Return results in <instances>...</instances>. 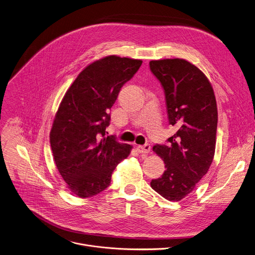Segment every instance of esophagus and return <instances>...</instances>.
<instances>
[{"label":"esophagus","instance_id":"1","mask_svg":"<svg viewBox=\"0 0 255 255\" xmlns=\"http://www.w3.org/2000/svg\"><path fill=\"white\" fill-rule=\"evenodd\" d=\"M136 150L140 154H148L151 151V146L149 144H146V145H143V146H137Z\"/></svg>","mask_w":255,"mask_h":255}]
</instances>
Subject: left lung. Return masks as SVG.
<instances>
[{"label": "left lung", "mask_w": 255, "mask_h": 255, "mask_svg": "<svg viewBox=\"0 0 255 255\" xmlns=\"http://www.w3.org/2000/svg\"><path fill=\"white\" fill-rule=\"evenodd\" d=\"M161 83L169 125L177 131L167 145L154 146L166 170L152 179L151 187L168 201L189 194L208 172L216 148L218 110L214 90L206 75L182 59L150 62Z\"/></svg>", "instance_id": "1"}]
</instances>
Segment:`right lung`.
<instances>
[{"mask_svg":"<svg viewBox=\"0 0 255 255\" xmlns=\"http://www.w3.org/2000/svg\"><path fill=\"white\" fill-rule=\"evenodd\" d=\"M140 60L108 55L85 68L66 92L49 134L56 168L71 191L85 199L107 188L131 146L106 135L109 110Z\"/></svg>","mask_w":255,"mask_h":255,"instance_id":"obj_1","label":"right lung"}]
</instances>
